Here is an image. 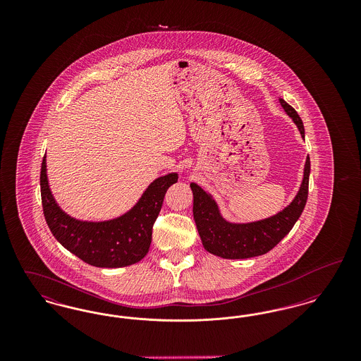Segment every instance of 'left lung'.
<instances>
[{
    "label": "left lung",
    "mask_w": 361,
    "mask_h": 361,
    "mask_svg": "<svg viewBox=\"0 0 361 361\" xmlns=\"http://www.w3.org/2000/svg\"><path fill=\"white\" fill-rule=\"evenodd\" d=\"M286 114L305 137L303 121L290 104L279 99ZM310 157L306 158L303 180L291 203L275 215L255 222L237 224L224 219L218 203L200 185L190 183L193 193V218L207 252L218 257L240 259L268 253L283 240L302 215L309 195Z\"/></svg>",
    "instance_id": "obj_1"
}]
</instances>
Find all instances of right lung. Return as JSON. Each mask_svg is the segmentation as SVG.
<instances>
[{"mask_svg": "<svg viewBox=\"0 0 361 361\" xmlns=\"http://www.w3.org/2000/svg\"><path fill=\"white\" fill-rule=\"evenodd\" d=\"M178 174L168 173L145 189L134 207L121 216L92 222L70 216L52 195L46 155L40 171V192L46 222L52 235L70 253L99 268H121L137 264L149 252L152 230L168 188Z\"/></svg>", "mask_w": 361, "mask_h": 361, "instance_id": "add662e5", "label": "right lung"}]
</instances>
